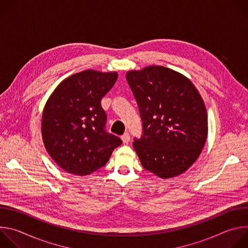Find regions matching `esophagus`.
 <instances>
[{
	"instance_id": "obj_1",
	"label": "esophagus",
	"mask_w": 248,
	"mask_h": 248,
	"mask_svg": "<svg viewBox=\"0 0 248 248\" xmlns=\"http://www.w3.org/2000/svg\"><path fill=\"white\" fill-rule=\"evenodd\" d=\"M122 140L124 143H128L129 140H130V134L128 132H125L123 136H122Z\"/></svg>"
}]
</instances>
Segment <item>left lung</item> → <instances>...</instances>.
Instances as JSON below:
<instances>
[{"instance_id": "1", "label": "left lung", "mask_w": 248, "mask_h": 248, "mask_svg": "<svg viewBox=\"0 0 248 248\" xmlns=\"http://www.w3.org/2000/svg\"><path fill=\"white\" fill-rule=\"evenodd\" d=\"M126 80L142 121V135L133 142L141 165L162 179L183 173L207 138V112L198 90L182 74L161 65L130 70Z\"/></svg>"}]
</instances>
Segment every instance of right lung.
Listing matches in <instances>:
<instances>
[{
    "label": "right lung",
    "mask_w": 248,
    "mask_h": 248,
    "mask_svg": "<svg viewBox=\"0 0 248 248\" xmlns=\"http://www.w3.org/2000/svg\"><path fill=\"white\" fill-rule=\"evenodd\" d=\"M117 73L84 70L62 81L48 99L41 131L46 150L65 171L89 174L107 163L123 141L106 131L102 98L114 86Z\"/></svg>",
    "instance_id": "add662e5"
}]
</instances>
